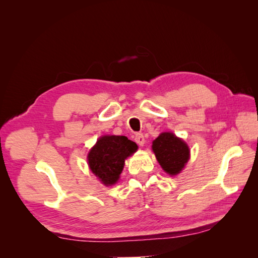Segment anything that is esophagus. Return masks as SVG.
<instances>
[{
    "label": "esophagus",
    "mask_w": 258,
    "mask_h": 258,
    "mask_svg": "<svg viewBox=\"0 0 258 258\" xmlns=\"http://www.w3.org/2000/svg\"><path fill=\"white\" fill-rule=\"evenodd\" d=\"M135 140H136V142L141 146L145 143V139H144V136L142 134H137L136 137H135Z\"/></svg>",
    "instance_id": "1"
}]
</instances>
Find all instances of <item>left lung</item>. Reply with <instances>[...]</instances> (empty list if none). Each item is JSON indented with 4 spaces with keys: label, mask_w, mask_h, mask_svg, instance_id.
Segmentation results:
<instances>
[{
    "label": "left lung",
    "mask_w": 258,
    "mask_h": 258,
    "mask_svg": "<svg viewBox=\"0 0 258 258\" xmlns=\"http://www.w3.org/2000/svg\"><path fill=\"white\" fill-rule=\"evenodd\" d=\"M153 151L159 165L170 175L179 173L189 159V148L171 132H163L153 142Z\"/></svg>",
    "instance_id": "obj_1"
}]
</instances>
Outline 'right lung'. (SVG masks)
Returning a JSON list of instances; mask_svg holds the SVG:
<instances>
[{
    "label": "right lung",
    "instance_id": "obj_1",
    "mask_svg": "<svg viewBox=\"0 0 258 258\" xmlns=\"http://www.w3.org/2000/svg\"><path fill=\"white\" fill-rule=\"evenodd\" d=\"M138 150V145L123 136L100 138L88 154L92 173L104 185H113L119 178L124 159Z\"/></svg>",
    "mask_w": 258,
    "mask_h": 258
}]
</instances>
